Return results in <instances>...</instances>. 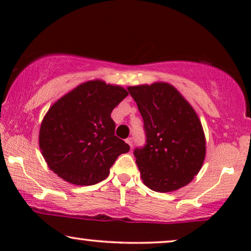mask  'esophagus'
<instances>
[{"label": "esophagus", "instance_id": "esophagus-1", "mask_svg": "<svg viewBox=\"0 0 251 251\" xmlns=\"http://www.w3.org/2000/svg\"><path fill=\"white\" fill-rule=\"evenodd\" d=\"M126 143L128 144V145L130 146V149H132V143H133V139L131 138V137H129V138L126 139Z\"/></svg>", "mask_w": 251, "mask_h": 251}]
</instances>
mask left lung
Here are the masks:
<instances>
[{
	"label": "left lung",
	"instance_id": "left-lung-1",
	"mask_svg": "<svg viewBox=\"0 0 251 251\" xmlns=\"http://www.w3.org/2000/svg\"><path fill=\"white\" fill-rule=\"evenodd\" d=\"M144 121L146 144L133 151L140 178L155 192L176 191L197 176L205 138L193 107L164 82L128 88Z\"/></svg>",
	"mask_w": 251,
	"mask_h": 251
}]
</instances>
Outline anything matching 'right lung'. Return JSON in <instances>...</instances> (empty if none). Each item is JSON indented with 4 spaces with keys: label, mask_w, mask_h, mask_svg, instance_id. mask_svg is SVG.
<instances>
[{
    "label": "right lung",
    "mask_w": 251,
    "mask_h": 251,
    "mask_svg": "<svg viewBox=\"0 0 251 251\" xmlns=\"http://www.w3.org/2000/svg\"><path fill=\"white\" fill-rule=\"evenodd\" d=\"M128 96L120 85L84 82L49 108L40 128L39 144L48 166L68 183L95 185L130 147L115 136L111 113Z\"/></svg>",
    "instance_id": "right-lung-1"
}]
</instances>
